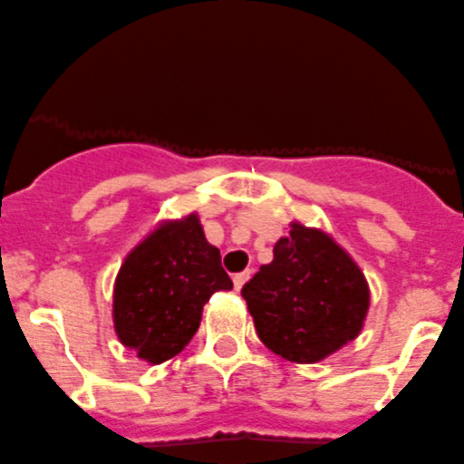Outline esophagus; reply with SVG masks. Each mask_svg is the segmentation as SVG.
<instances>
[{
	"label": "esophagus",
	"instance_id": "34e87169",
	"mask_svg": "<svg viewBox=\"0 0 464 464\" xmlns=\"http://www.w3.org/2000/svg\"><path fill=\"white\" fill-rule=\"evenodd\" d=\"M249 272H237L236 276H233V285H236V291H242V285L246 284V281H249Z\"/></svg>",
	"mask_w": 464,
	"mask_h": 464
}]
</instances>
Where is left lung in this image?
<instances>
[{
  "mask_svg": "<svg viewBox=\"0 0 464 464\" xmlns=\"http://www.w3.org/2000/svg\"><path fill=\"white\" fill-rule=\"evenodd\" d=\"M258 339L279 357L315 363L354 341L371 306L369 281L327 231L291 222L275 258L242 288Z\"/></svg>",
  "mask_w": 464,
  "mask_h": 464,
  "instance_id": "obj_1",
  "label": "left lung"
}]
</instances>
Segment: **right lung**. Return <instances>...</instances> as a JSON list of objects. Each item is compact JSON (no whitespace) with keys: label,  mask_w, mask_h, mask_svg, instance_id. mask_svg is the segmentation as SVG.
<instances>
[{"label":"right lung","mask_w":464,"mask_h":464,"mask_svg":"<svg viewBox=\"0 0 464 464\" xmlns=\"http://www.w3.org/2000/svg\"><path fill=\"white\" fill-rule=\"evenodd\" d=\"M231 288L197 212L162 219L121 263L111 300L114 332L140 359L162 363L197 334L212 293Z\"/></svg>","instance_id":"right-lung-1"}]
</instances>
